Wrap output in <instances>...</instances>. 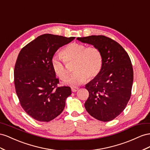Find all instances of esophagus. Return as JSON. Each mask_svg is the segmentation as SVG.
Returning a JSON list of instances; mask_svg holds the SVG:
<instances>
[{
	"label": "esophagus",
	"mask_w": 150,
	"mask_h": 150,
	"mask_svg": "<svg viewBox=\"0 0 150 150\" xmlns=\"http://www.w3.org/2000/svg\"><path fill=\"white\" fill-rule=\"evenodd\" d=\"M71 91H72L73 92H76V91H78L79 88L76 87H72L71 88Z\"/></svg>",
	"instance_id": "esophagus-1"
}]
</instances>
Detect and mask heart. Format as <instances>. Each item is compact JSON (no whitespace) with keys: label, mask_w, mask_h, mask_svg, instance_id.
<instances>
[{"label":"heart","mask_w":150,"mask_h":150,"mask_svg":"<svg viewBox=\"0 0 150 150\" xmlns=\"http://www.w3.org/2000/svg\"><path fill=\"white\" fill-rule=\"evenodd\" d=\"M60 56L68 65L74 63L73 67L74 74L66 82L70 86L82 84L87 79L91 80L101 71L103 58L101 51L96 46L87 47L83 44L74 42L64 47L60 51ZM63 61L56 55L51 59L54 73L62 80L68 76L66 64Z\"/></svg>","instance_id":"heart-1"}]
</instances>
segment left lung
I'll use <instances>...</instances> for the list:
<instances>
[{
	"mask_svg": "<svg viewBox=\"0 0 150 150\" xmlns=\"http://www.w3.org/2000/svg\"><path fill=\"white\" fill-rule=\"evenodd\" d=\"M99 48L103 63L100 74L85 85V108L91 116L107 122L125 110L131 96L133 69L127 53L117 42L102 35L77 38Z\"/></svg>",
	"mask_w": 150,
	"mask_h": 150,
	"instance_id": "left-lung-1",
	"label": "left lung"
}]
</instances>
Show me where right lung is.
Listing matches in <instances>:
<instances>
[{
	"label": "right lung",
	"mask_w": 150,
	"mask_h": 150,
	"mask_svg": "<svg viewBox=\"0 0 150 150\" xmlns=\"http://www.w3.org/2000/svg\"><path fill=\"white\" fill-rule=\"evenodd\" d=\"M75 37L44 34L21 49L15 64L14 85L21 105L35 120L49 122L60 114L69 87H58L51 59L58 49Z\"/></svg>",
	"instance_id": "add662e5"
}]
</instances>
